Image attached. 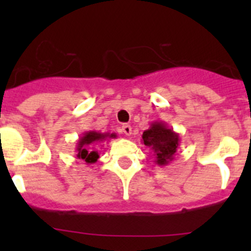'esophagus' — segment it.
Returning <instances> with one entry per match:
<instances>
[{
	"mask_svg": "<svg viewBox=\"0 0 251 251\" xmlns=\"http://www.w3.org/2000/svg\"><path fill=\"white\" fill-rule=\"evenodd\" d=\"M123 132L125 133L126 136H131V133H132V128H131L130 125L125 124V125H123Z\"/></svg>",
	"mask_w": 251,
	"mask_h": 251,
	"instance_id": "34e87169",
	"label": "esophagus"
}]
</instances>
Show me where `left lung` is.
<instances>
[{
	"label": "left lung",
	"mask_w": 251,
	"mask_h": 251,
	"mask_svg": "<svg viewBox=\"0 0 251 251\" xmlns=\"http://www.w3.org/2000/svg\"><path fill=\"white\" fill-rule=\"evenodd\" d=\"M142 141L153 151L155 156L154 161L159 166H166L171 163L179 147V135L164 121L151 123L148 130L142 135Z\"/></svg>",
	"instance_id": "obj_1"
}]
</instances>
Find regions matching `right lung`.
Returning <instances> with one entry per match:
<instances>
[{
    "label": "right lung",
    "mask_w": 251,
    "mask_h": 251,
    "mask_svg": "<svg viewBox=\"0 0 251 251\" xmlns=\"http://www.w3.org/2000/svg\"><path fill=\"white\" fill-rule=\"evenodd\" d=\"M116 138V133L100 132V131H87L78 138L76 143V156L85 161L87 165L95 164L100 159V153L96 151V146L102 142Z\"/></svg>",
    "instance_id": "1"
}]
</instances>
